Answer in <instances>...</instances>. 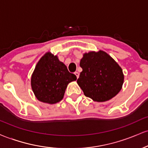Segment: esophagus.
<instances>
[{"label":"esophagus","instance_id":"esophagus-1","mask_svg":"<svg viewBox=\"0 0 148 148\" xmlns=\"http://www.w3.org/2000/svg\"><path fill=\"white\" fill-rule=\"evenodd\" d=\"M74 74H75L76 76V78H77V79H78V78H79V73L78 72H74Z\"/></svg>","mask_w":148,"mask_h":148}]
</instances>
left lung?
I'll return each mask as SVG.
<instances>
[{"instance_id": "obj_1", "label": "left lung", "mask_w": 148, "mask_h": 148, "mask_svg": "<svg viewBox=\"0 0 148 148\" xmlns=\"http://www.w3.org/2000/svg\"><path fill=\"white\" fill-rule=\"evenodd\" d=\"M77 84L85 96L97 102L111 99L121 90L124 74L120 66L103 51L85 53Z\"/></svg>"}]
</instances>
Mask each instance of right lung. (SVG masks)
Masks as SVG:
<instances>
[{
    "instance_id": "obj_1",
    "label": "right lung",
    "mask_w": 148,
    "mask_h": 148,
    "mask_svg": "<svg viewBox=\"0 0 148 148\" xmlns=\"http://www.w3.org/2000/svg\"><path fill=\"white\" fill-rule=\"evenodd\" d=\"M76 80V75L69 72L57 55L49 51L37 62L30 84L39 101L53 104L63 99L68 84Z\"/></svg>"
}]
</instances>
